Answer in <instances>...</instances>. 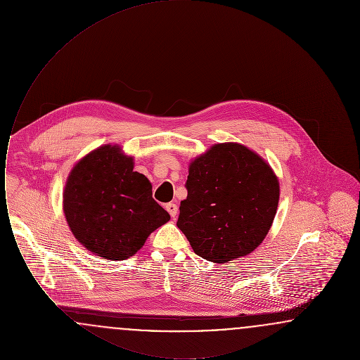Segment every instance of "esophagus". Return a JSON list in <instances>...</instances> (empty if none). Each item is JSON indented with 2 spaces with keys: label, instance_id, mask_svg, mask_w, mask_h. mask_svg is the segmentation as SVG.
<instances>
[{
  "label": "esophagus",
  "instance_id": "obj_1",
  "mask_svg": "<svg viewBox=\"0 0 360 360\" xmlns=\"http://www.w3.org/2000/svg\"><path fill=\"white\" fill-rule=\"evenodd\" d=\"M166 210L170 213V216H172V219H175L176 217V214H178V206L175 205V204H167L166 205Z\"/></svg>",
  "mask_w": 360,
  "mask_h": 360
}]
</instances>
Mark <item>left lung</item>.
Returning a JSON list of instances; mask_svg holds the SVG:
<instances>
[{
  "label": "left lung",
  "instance_id": "left-lung-1",
  "mask_svg": "<svg viewBox=\"0 0 360 360\" xmlns=\"http://www.w3.org/2000/svg\"><path fill=\"white\" fill-rule=\"evenodd\" d=\"M176 225L198 257L214 263L251 254L274 221L279 182L270 165L238 143L214 144L188 166Z\"/></svg>",
  "mask_w": 360,
  "mask_h": 360
}]
</instances>
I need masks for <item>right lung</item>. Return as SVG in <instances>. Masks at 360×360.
<instances>
[{
  "instance_id": "1",
  "label": "right lung",
  "mask_w": 360,
  "mask_h": 360,
  "mask_svg": "<svg viewBox=\"0 0 360 360\" xmlns=\"http://www.w3.org/2000/svg\"><path fill=\"white\" fill-rule=\"evenodd\" d=\"M63 212L75 239L106 260L134 257L155 229L170 220L153 198L151 182L134 172V158L110 144L74 166Z\"/></svg>"
}]
</instances>
